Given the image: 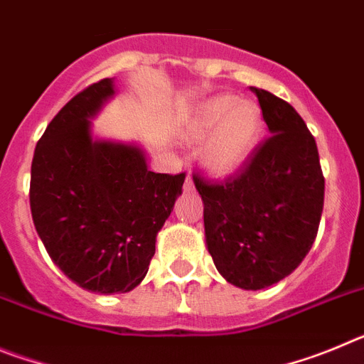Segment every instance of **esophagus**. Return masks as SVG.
I'll return each instance as SVG.
<instances>
[{
    "label": "esophagus",
    "mask_w": 364,
    "mask_h": 364,
    "mask_svg": "<svg viewBox=\"0 0 364 364\" xmlns=\"http://www.w3.org/2000/svg\"><path fill=\"white\" fill-rule=\"evenodd\" d=\"M193 191H195V184H193L191 176H188L184 182V193H193Z\"/></svg>",
    "instance_id": "34e87169"
}]
</instances>
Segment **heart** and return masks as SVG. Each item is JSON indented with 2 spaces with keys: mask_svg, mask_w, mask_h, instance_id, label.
<instances>
[{
  "mask_svg": "<svg viewBox=\"0 0 364 364\" xmlns=\"http://www.w3.org/2000/svg\"><path fill=\"white\" fill-rule=\"evenodd\" d=\"M262 134V109L252 100H239L235 95H217L195 104L186 112L180 129L186 142H204L200 164L213 178H230L242 171Z\"/></svg>",
  "mask_w": 364,
  "mask_h": 364,
  "instance_id": "b5f03b06",
  "label": "heart"
}]
</instances>
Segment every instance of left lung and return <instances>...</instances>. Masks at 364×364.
Returning a JSON list of instances; mask_svg holds the SVG:
<instances>
[{"instance_id":"left-lung-1","label":"left lung","mask_w":364,"mask_h":364,"mask_svg":"<svg viewBox=\"0 0 364 364\" xmlns=\"http://www.w3.org/2000/svg\"><path fill=\"white\" fill-rule=\"evenodd\" d=\"M259 98L272 136L237 178L193 176L204 202L205 247L218 273L242 290L288 277L311 250L324 204L317 144L299 112L264 89Z\"/></svg>"}]
</instances>
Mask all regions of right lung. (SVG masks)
I'll use <instances>...</instances> for the list:
<instances>
[{
  "label": "right lung",
  "instance_id": "add662e5",
  "mask_svg": "<svg viewBox=\"0 0 364 364\" xmlns=\"http://www.w3.org/2000/svg\"><path fill=\"white\" fill-rule=\"evenodd\" d=\"M117 92L105 78L67 102L31 167L32 220L45 250L70 281L102 295L144 281L186 178L149 171L138 142L95 136L92 120Z\"/></svg>",
  "mask_w": 364,
  "mask_h": 364
}]
</instances>
